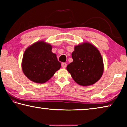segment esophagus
I'll return each mask as SVG.
<instances>
[{
    "label": "esophagus",
    "instance_id": "esophagus-1",
    "mask_svg": "<svg viewBox=\"0 0 127 127\" xmlns=\"http://www.w3.org/2000/svg\"><path fill=\"white\" fill-rule=\"evenodd\" d=\"M66 65H67V64H66V63H62V66L64 68H66Z\"/></svg>",
    "mask_w": 127,
    "mask_h": 127
}]
</instances>
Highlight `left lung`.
Returning <instances> with one entry per match:
<instances>
[{"label":"left lung","instance_id":"1","mask_svg":"<svg viewBox=\"0 0 127 127\" xmlns=\"http://www.w3.org/2000/svg\"><path fill=\"white\" fill-rule=\"evenodd\" d=\"M73 62L66 66L77 83L83 86L94 85L101 77L104 63L98 49L89 42L74 47L72 53Z\"/></svg>","mask_w":127,"mask_h":127}]
</instances>
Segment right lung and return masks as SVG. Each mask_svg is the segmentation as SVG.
<instances>
[{"label": "right lung", "mask_w": 127, "mask_h": 127, "mask_svg": "<svg viewBox=\"0 0 127 127\" xmlns=\"http://www.w3.org/2000/svg\"><path fill=\"white\" fill-rule=\"evenodd\" d=\"M51 49L50 44L40 41L34 43L25 50L22 68L23 73L30 80L44 83L61 68V64Z\"/></svg>", "instance_id": "1"}]
</instances>
